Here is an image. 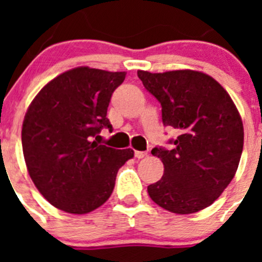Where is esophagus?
Masks as SVG:
<instances>
[{
	"instance_id": "34e87169",
	"label": "esophagus",
	"mask_w": 262,
	"mask_h": 262,
	"mask_svg": "<svg viewBox=\"0 0 262 262\" xmlns=\"http://www.w3.org/2000/svg\"><path fill=\"white\" fill-rule=\"evenodd\" d=\"M145 156H147V152H143V151H136L135 152L136 159H144Z\"/></svg>"
}]
</instances>
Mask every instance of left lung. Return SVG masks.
I'll return each mask as SVG.
<instances>
[{
    "instance_id": "1",
    "label": "left lung",
    "mask_w": 262,
    "mask_h": 262,
    "mask_svg": "<svg viewBox=\"0 0 262 262\" xmlns=\"http://www.w3.org/2000/svg\"><path fill=\"white\" fill-rule=\"evenodd\" d=\"M161 103L164 126L177 131L172 149L155 147L164 164L161 180L148 186L155 203L174 214L209 207L232 181L244 144L242 117L230 94L198 71H138Z\"/></svg>"
}]
</instances>
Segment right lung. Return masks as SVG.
I'll return each instance as SVG.
<instances>
[{
    "label": "right lung",
    "mask_w": 262,
    "mask_h": 262,
    "mask_svg": "<svg viewBox=\"0 0 262 262\" xmlns=\"http://www.w3.org/2000/svg\"><path fill=\"white\" fill-rule=\"evenodd\" d=\"M126 72L78 67L50 81L29 106L22 126L27 170L52 206L69 214L98 209L114 190L134 151L93 141L113 128L107 107Z\"/></svg>",
    "instance_id": "right-lung-1"
}]
</instances>
